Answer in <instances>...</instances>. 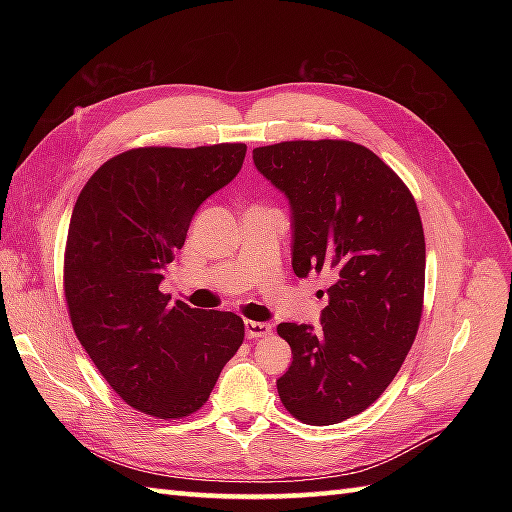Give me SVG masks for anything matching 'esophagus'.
<instances>
[{
  "mask_svg": "<svg viewBox=\"0 0 512 512\" xmlns=\"http://www.w3.org/2000/svg\"><path fill=\"white\" fill-rule=\"evenodd\" d=\"M271 333V327L267 322H256V320H245V335L250 339L267 337Z\"/></svg>",
  "mask_w": 512,
  "mask_h": 512,
  "instance_id": "obj_1",
  "label": "esophagus"
}]
</instances>
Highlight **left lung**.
I'll list each match as a JSON object with an SVG mask.
<instances>
[{"label": "left lung", "mask_w": 512, "mask_h": 512, "mask_svg": "<svg viewBox=\"0 0 512 512\" xmlns=\"http://www.w3.org/2000/svg\"><path fill=\"white\" fill-rule=\"evenodd\" d=\"M254 164L292 211V269L329 273L320 329L282 322L292 363L277 380L307 425L361 414L386 391L414 344L425 294V235L408 185L350 141H286Z\"/></svg>", "instance_id": "obj_1"}]
</instances>
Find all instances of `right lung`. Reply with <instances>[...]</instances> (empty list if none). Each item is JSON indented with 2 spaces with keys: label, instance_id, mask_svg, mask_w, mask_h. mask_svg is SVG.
Instances as JSON below:
<instances>
[{
  "label": "right lung",
  "instance_id": "1",
  "mask_svg": "<svg viewBox=\"0 0 512 512\" xmlns=\"http://www.w3.org/2000/svg\"><path fill=\"white\" fill-rule=\"evenodd\" d=\"M247 147H138L89 177L70 218L64 292L72 329L113 391L164 421L205 406L243 344V320L160 292L196 209L237 177Z\"/></svg>",
  "mask_w": 512,
  "mask_h": 512
}]
</instances>
